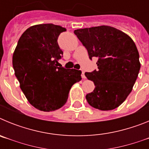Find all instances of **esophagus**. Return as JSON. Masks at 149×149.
Instances as JSON below:
<instances>
[{
  "instance_id": "1",
  "label": "esophagus",
  "mask_w": 149,
  "mask_h": 149,
  "mask_svg": "<svg viewBox=\"0 0 149 149\" xmlns=\"http://www.w3.org/2000/svg\"><path fill=\"white\" fill-rule=\"evenodd\" d=\"M81 72H82V74H81V76H82V78H83V79H85V78H86V76H85V74H84V70H81Z\"/></svg>"
}]
</instances>
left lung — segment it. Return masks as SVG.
Wrapping results in <instances>:
<instances>
[{
    "label": "left lung",
    "instance_id": "left-lung-1",
    "mask_svg": "<svg viewBox=\"0 0 149 149\" xmlns=\"http://www.w3.org/2000/svg\"><path fill=\"white\" fill-rule=\"evenodd\" d=\"M85 46L89 59L97 57L98 70L86 72L95 88L86 95L94 108L110 110L125 101L132 91L140 69L136 46L128 35L110 26L74 31Z\"/></svg>",
    "mask_w": 149,
    "mask_h": 149
}]
</instances>
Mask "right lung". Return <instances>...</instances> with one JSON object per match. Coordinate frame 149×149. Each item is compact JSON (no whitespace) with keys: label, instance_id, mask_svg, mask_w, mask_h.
<instances>
[{"label":"right lung","instance_id":"1","mask_svg":"<svg viewBox=\"0 0 149 149\" xmlns=\"http://www.w3.org/2000/svg\"><path fill=\"white\" fill-rule=\"evenodd\" d=\"M66 29L37 24L23 33L13 53V65L20 88L31 105L42 111L58 110L66 103L81 71L58 67L63 56L57 39Z\"/></svg>","mask_w":149,"mask_h":149}]
</instances>
